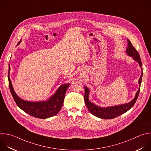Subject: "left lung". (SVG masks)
I'll return each mask as SVG.
<instances>
[{"mask_svg": "<svg viewBox=\"0 0 151 151\" xmlns=\"http://www.w3.org/2000/svg\"><path fill=\"white\" fill-rule=\"evenodd\" d=\"M127 48L126 49V53L127 54L130 56L132 57L133 59L138 62L141 69H142V73L140 75V77L139 79V88L138 91H137L136 95L133 99H132L130 102L129 103L119 105V106H111V107H101L98 106H96L95 104H93L89 100V89L86 87L85 86V95H84V99H85V104L88 109V110L90 111V113L93 114V116L101 118L103 119H114L115 117H117L122 114H124V113L127 112L128 110H129L134 104L136 103V100L137 99V97L139 96V92H140V84L142 82V78L143 75V72H142V65L141 62V59L140 58V55L139 53L137 52L136 48L133 47V45L132 44L130 40H127Z\"/></svg>", "mask_w": 151, "mask_h": 151, "instance_id": "left-lung-1", "label": "left lung"}]
</instances>
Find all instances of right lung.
I'll return each mask as SVG.
<instances>
[{
	"mask_svg": "<svg viewBox=\"0 0 151 151\" xmlns=\"http://www.w3.org/2000/svg\"><path fill=\"white\" fill-rule=\"evenodd\" d=\"M21 40L18 43L19 44ZM10 66H9V86L12 95L17 106L28 114L39 119H47L56 115L62 107L65 93L70 83L62 85L54 95L45 101L30 102L19 98L15 93L9 77Z\"/></svg>",
	"mask_w": 151,
	"mask_h": 151,
	"instance_id": "obj_1",
	"label": "right lung"
}]
</instances>
